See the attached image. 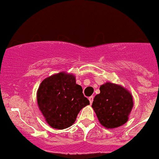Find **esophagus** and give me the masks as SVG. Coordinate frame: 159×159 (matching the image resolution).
Returning <instances> with one entry per match:
<instances>
[{
	"instance_id": "34e87169",
	"label": "esophagus",
	"mask_w": 159,
	"mask_h": 159,
	"mask_svg": "<svg viewBox=\"0 0 159 159\" xmlns=\"http://www.w3.org/2000/svg\"><path fill=\"white\" fill-rule=\"evenodd\" d=\"M89 103H90V104H91V103H93V96L89 97Z\"/></svg>"
}]
</instances>
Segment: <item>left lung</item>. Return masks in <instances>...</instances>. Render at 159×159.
<instances>
[{
	"mask_svg": "<svg viewBox=\"0 0 159 159\" xmlns=\"http://www.w3.org/2000/svg\"><path fill=\"white\" fill-rule=\"evenodd\" d=\"M100 93L95 96L92 107L100 125L106 128H115L125 125L134 106L131 93L120 85L104 83Z\"/></svg>",
	"mask_w": 159,
	"mask_h": 159,
	"instance_id": "8db88e82",
	"label": "left lung"
}]
</instances>
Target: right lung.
Wrapping results in <instances>:
<instances>
[{
  "label": "right lung",
  "mask_w": 159,
  "mask_h": 159,
  "mask_svg": "<svg viewBox=\"0 0 159 159\" xmlns=\"http://www.w3.org/2000/svg\"><path fill=\"white\" fill-rule=\"evenodd\" d=\"M37 102L45 121L56 129H65L76 121L80 111L89 101L76 83L73 74L64 72L52 75L41 83Z\"/></svg>",
  "instance_id": "right-lung-1"
}]
</instances>
